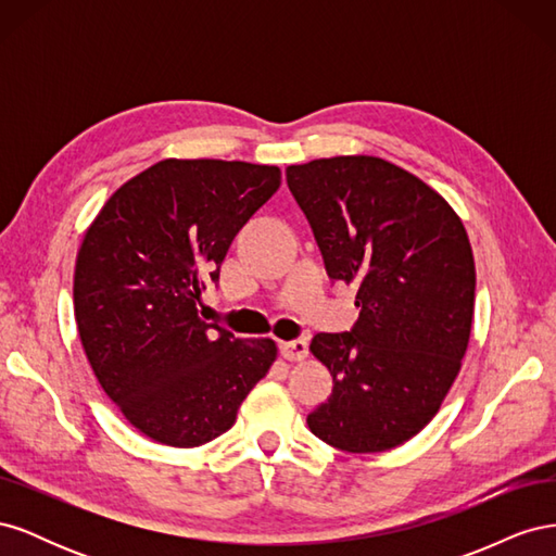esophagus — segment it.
Masks as SVG:
<instances>
[{
	"mask_svg": "<svg viewBox=\"0 0 556 556\" xmlns=\"http://www.w3.org/2000/svg\"><path fill=\"white\" fill-rule=\"evenodd\" d=\"M280 352L288 362H301L308 355V343L304 339H294L288 343H280Z\"/></svg>",
	"mask_w": 556,
	"mask_h": 556,
	"instance_id": "34e87169",
	"label": "esophagus"
}]
</instances>
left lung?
I'll return each instance as SVG.
<instances>
[{"mask_svg":"<svg viewBox=\"0 0 556 556\" xmlns=\"http://www.w3.org/2000/svg\"><path fill=\"white\" fill-rule=\"evenodd\" d=\"M285 174L329 278L357 285L355 327L311 343L333 390L308 429L343 452L392 450L431 422L459 374L476 304L466 229L439 192L380 157Z\"/></svg>","mask_w":556,"mask_h":556,"instance_id":"left-lung-1","label":"left lung"}]
</instances>
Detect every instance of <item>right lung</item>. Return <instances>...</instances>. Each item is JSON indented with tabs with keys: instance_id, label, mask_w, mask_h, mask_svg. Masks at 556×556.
I'll list each match as a JSON object with an SVG mask.
<instances>
[{
	"instance_id": "1",
	"label": "right lung",
	"mask_w": 556,
	"mask_h": 556,
	"mask_svg": "<svg viewBox=\"0 0 556 556\" xmlns=\"http://www.w3.org/2000/svg\"><path fill=\"white\" fill-rule=\"evenodd\" d=\"M278 188V166L162 160L127 180L86 231L74 274L80 343L102 390L148 439H217L271 368V339H237L197 304Z\"/></svg>"
}]
</instances>
